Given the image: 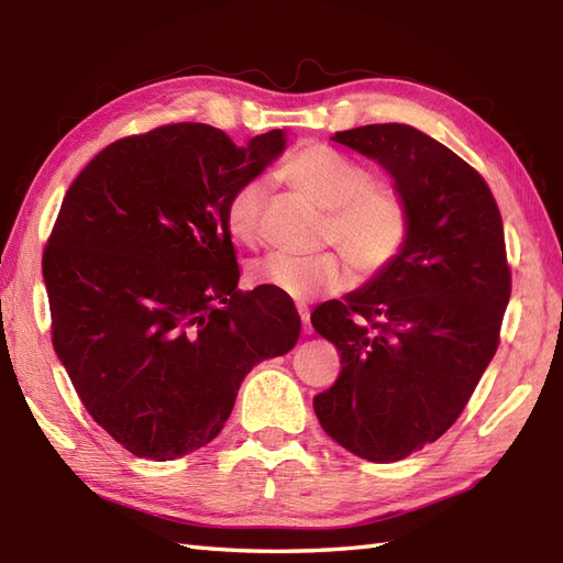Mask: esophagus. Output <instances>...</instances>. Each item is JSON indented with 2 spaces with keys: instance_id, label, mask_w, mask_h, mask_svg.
<instances>
[{
  "instance_id": "obj_1",
  "label": "esophagus",
  "mask_w": 563,
  "mask_h": 563,
  "mask_svg": "<svg viewBox=\"0 0 563 563\" xmlns=\"http://www.w3.org/2000/svg\"><path fill=\"white\" fill-rule=\"evenodd\" d=\"M297 314L302 319V331L305 333H312V324H309V309L307 305H297Z\"/></svg>"
}]
</instances>
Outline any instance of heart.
Masks as SVG:
<instances>
[{"mask_svg": "<svg viewBox=\"0 0 563 563\" xmlns=\"http://www.w3.org/2000/svg\"><path fill=\"white\" fill-rule=\"evenodd\" d=\"M280 174L327 210V239H333L349 256L351 266L363 275H375L397 258L404 246L409 218L404 200L391 188L367 184L361 166L324 145H302L283 162ZM266 181L249 178L227 200V230L239 242H254L258 234L261 206ZM249 278L288 300L307 302L317 295L336 292L349 280V268L339 254L292 256L283 251L256 261Z\"/></svg>", "mask_w": 563, "mask_h": 563, "instance_id": "b5f03b06", "label": "heart"}]
</instances>
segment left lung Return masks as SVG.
Listing matches in <instances>:
<instances>
[{
    "mask_svg": "<svg viewBox=\"0 0 563 563\" xmlns=\"http://www.w3.org/2000/svg\"><path fill=\"white\" fill-rule=\"evenodd\" d=\"M385 169L409 230L387 268L312 312L341 375L314 397L327 435L367 462H397L457 421L498 349L510 300L504 220L484 178L413 125L331 137Z\"/></svg>",
    "mask_w": 563,
    "mask_h": 563,
    "instance_id": "obj_1",
    "label": "left lung"
}]
</instances>
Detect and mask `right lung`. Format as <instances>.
<instances>
[{"mask_svg":"<svg viewBox=\"0 0 563 563\" xmlns=\"http://www.w3.org/2000/svg\"><path fill=\"white\" fill-rule=\"evenodd\" d=\"M206 123L118 140L69 186L43 254L53 345L81 404L135 457L218 438L251 367L295 349L300 314L236 290L227 200L285 152Z\"/></svg>","mask_w":563,"mask_h":563,"instance_id":"right-lung-1","label":"right lung"}]
</instances>
